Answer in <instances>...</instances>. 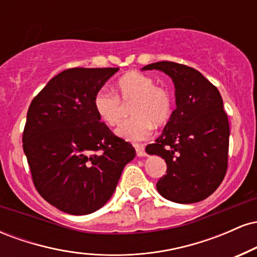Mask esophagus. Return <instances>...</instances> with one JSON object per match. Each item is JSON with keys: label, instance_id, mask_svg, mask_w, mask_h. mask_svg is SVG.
<instances>
[{"label": "esophagus", "instance_id": "obj_1", "mask_svg": "<svg viewBox=\"0 0 257 257\" xmlns=\"http://www.w3.org/2000/svg\"><path fill=\"white\" fill-rule=\"evenodd\" d=\"M135 151H137L138 157H144V156H146L145 147L143 145H135Z\"/></svg>", "mask_w": 257, "mask_h": 257}]
</instances>
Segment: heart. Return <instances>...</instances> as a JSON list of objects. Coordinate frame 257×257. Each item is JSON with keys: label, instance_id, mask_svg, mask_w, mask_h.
Segmentation results:
<instances>
[{"label": "heart", "instance_id": "obj_1", "mask_svg": "<svg viewBox=\"0 0 257 257\" xmlns=\"http://www.w3.org/2000/svg\"><path fill=\"white\" fill-rule=\"evenodd\" d=\"M131 105L132 118L117 129V135L128 141L145 140L151 135L153 124L163 125L172 116V96L166 88L156 85L155 79L140 72L126 73L118 79L116 94L100 89L94 96V108L99 118L108 126L117 125Z\"/></svg>", "mask_w": 257, "mask_h": 257}]
</instances>
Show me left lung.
<instances>
[{
    "label": "left lung",
    "instance_id": "obj_1",
    "mask_svg": "<svg viewBox=\"0 0 257 257\" xmlns=\"http://www.w3.org/2000/svg\"><path fill=\"white\" fill-rule=\"evenodd\" d=\"M143 70H159L172 77L176 108L149 155L161 156L167 174L157 182L164 198L190 204L205 199L227 172L229 124L219 90L199 71L173 61H158Z\"/></svg>",
    "mask_w": 257,
    "mask_h": 257
}]
</instances>
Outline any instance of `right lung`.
Here are the masks:
<instances>
[{
    "label": "right lung",
    "mask_w": 257,
    "mask_h": 257,
    "mask_svg": "<svg viewBox=\"0 0 257 257\" xmlns=\"http://www.w3.org/2000/svg\"><path fill=\"white\" fill-rule=\"evenodd\" d=\"M118 67H75L58 73L31 101L23 149L37 192L71 215L111 198L135 150L100 122L94 96Z\"/></svg>",
    "instance_id": "1"
}]
</instances>
